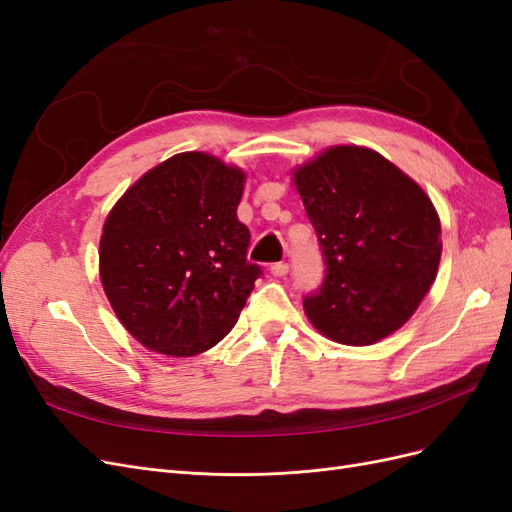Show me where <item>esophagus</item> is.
Masks as SVG:
<instances>
[{"mask_svg":"<svg viewBox=\"0 0 512 512\" xmlns=\"http://www.w3.org/2000/svg\"><path fill=\"white\" fill-rule=\"evenodd\" d=\"M271 275H275V277L288 275V265H286V262H275V265L271 267Z\"/></svg>","mask_w":512,"mask_h":512,"instance_id":"1","label":"esophagus"}]
</instances>
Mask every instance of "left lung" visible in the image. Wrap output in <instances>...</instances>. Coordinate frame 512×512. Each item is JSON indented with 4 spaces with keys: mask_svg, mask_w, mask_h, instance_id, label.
<instances>
[{
    "mask_svg": "<svg viewBox=\"0 0 512 512\" xmlns=\"http://www.w3.org/2000/svg\"><path fill=\"white\" fill-rule=\"evenodd\" d=\"M327 275L305 297L309 322L333 342L369 346L412 318L436 282L440 215L427 192L378 151L333 145L292 170Z\"/></svg>",
    "mask_w": 512,
    "mask_h": 512,
    "instance_id": "1",
    "label": "left lung"
}]
</instances>
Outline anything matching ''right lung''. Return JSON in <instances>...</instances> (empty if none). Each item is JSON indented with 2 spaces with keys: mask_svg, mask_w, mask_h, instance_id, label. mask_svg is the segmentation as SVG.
I'll return each instance as SVG.
<instances>
[{
  "mask_svg": "<svg viewBox=\"0 0 512 512\" xmlns=\"http://www.w3.org/2000/svg\"><path fill=\"white\" fill-rule=\"evenodd\" d=\"M245 170L205 151L164 160L108 211L100 282L115 316L151 352L185 359L235 327L260 269L237 207Z\"/></svg>",
  "mask_w": 512,
  "mask_h": 512,
  "instance_id": "add662e5",
  "label": "right lung"
}]
</instances>
